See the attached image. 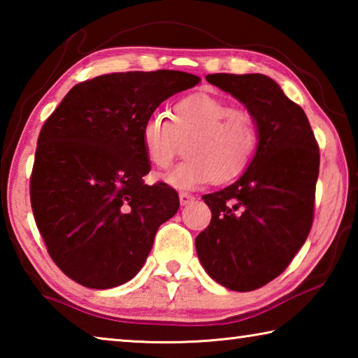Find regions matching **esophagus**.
Masks as SVG:
<instances>
[{
	"instance_id": "34e87169",
	"label": "esophagus",
	"mask_w": 358,
	"mask_h": 358,
	"mask_svg": "<svg viewBox=\"0 0 358 358\" xmlns=\"http://www.w3.org/2000/svg\"><path fill=\"white\" fill-rule=\"evenodd\" d=\"M180 203L181 205H183V207H185V205H187V203H191L192 201H194V196H192V194H187V192H180Z\"/></svg>"
}]
</instances>
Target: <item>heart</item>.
<instances>
[{
    "label": "heart",
    "instance_id": "obj_1",
    "mask_svg": "<svg viewBox=\"0 0 358 358\" xmlns=\"http://www.w3.org/2000/svg\"><path fill=\"white\" fill-rule=\"evenodd\" d=\"M142 145L157 171H169L185 151V161L166 178L178 189L207 181L224 185L250 167L259 147L257 121L246 106L192 94L172 107L169 120L162 112L151 113L142 126Z\"/></svg>",
    "mask_w": 358,
    "mask_h": 358
}]
</instances>
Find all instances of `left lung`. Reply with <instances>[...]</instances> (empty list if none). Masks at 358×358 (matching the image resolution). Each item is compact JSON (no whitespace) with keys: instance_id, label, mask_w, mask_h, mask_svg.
<instances>
[{"instance_id":"obj_1","label":"left lung","mask_w":358,"mask_h":358,"mask_svg":"<svg viewBox=\"0 0 358 358\" xmlns=\"http://www.w3.org/2000/svg\"><path fill=\"white\" fill-rule=\"evenodd\" d=\"M207 80L250 108L259 147L248 171L205 194L208 227L197 235L201 264L216 282L250 292L280 276L314 220L319 145L303 108L262 74H208Z\"/></svg>"}]
</instances>
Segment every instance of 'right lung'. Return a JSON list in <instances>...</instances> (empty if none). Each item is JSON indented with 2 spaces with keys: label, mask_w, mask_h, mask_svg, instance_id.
Masks as SVG:
<instances>
[{
  "label": "right lung",
  "mask_w": 358,
  "mask_h": 358,
  "mask_svg": "<svg viewBox=\"0 0 358 358\" xmlns=\"http://www.w3.org/2000/svg\"><path fill=\"white\" fill-rule=\"evenodd\" d=\"M201 82L181 71L113 72L77 83L42 126L29 197L53 262L71 280L110 289L134 278L178 194L145 185L142 126L175 93Z\"/></svg>",
  "instance_id": "add662e5"
}]
</instances>
